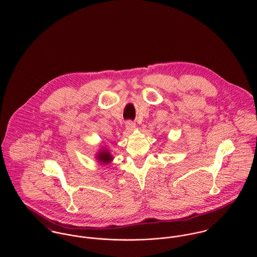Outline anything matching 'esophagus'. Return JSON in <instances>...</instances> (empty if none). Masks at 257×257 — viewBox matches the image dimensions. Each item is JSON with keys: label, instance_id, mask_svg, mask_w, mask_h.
Segmentation results:
<instances>
[{"label": "esophagus", "instance_id": "34e87169", "mask_svg": "<svg viewBox=\"0 0 257 257\" xmlns=\"http://www.w3.org/2000/svg\"><path fill=\"white\" fill-rule=\"evenodd\" d=\"M125 127H126V130L128 132H133L136 128V123L134 121H132V120H127L125 122Z\"/></svg>", "mask_w": 257, "mask_h": 257}]
</instances>
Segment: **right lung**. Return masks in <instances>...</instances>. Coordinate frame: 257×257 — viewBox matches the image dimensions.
<instances>
[{
    "label": "right lung",
    "instance_id": "obj_1",
    "mask_svg": "<svg viewBox=\"0 0 257 257\" xmlns=\"http://www.w3.org/2000/svg\"><path fill=\"white\" fill-rule=\"evenodd\" d=\"M99 162L102 163H110L112 160V156L110 155V151L106 148V149H101L98 153H97V157Z\"/></svg>",
    "mask_w": 257,
    "mask_h": 257
}]
</instances>
